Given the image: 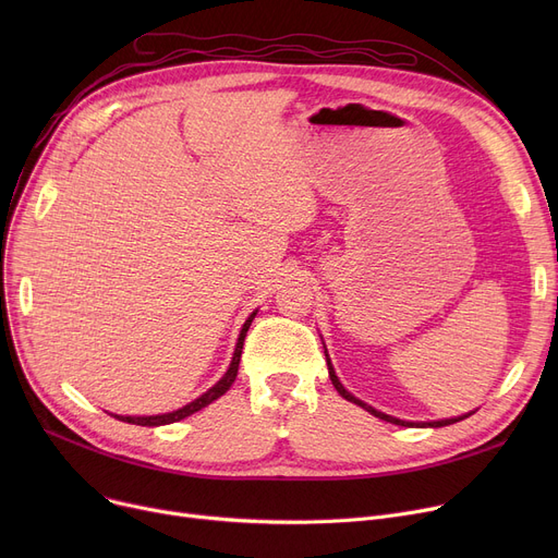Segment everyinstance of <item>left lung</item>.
<instances>
[{"label":"left lung","mask_w":558,"mask_h":558,"mask_svg":"<svg viewBox=\"0 0 558 558\" xmlns=\"http://www.w3.org/2000/svg\"><path fill=\"white\" fill-rule=\"evenodd\" d=\"M326 360H328V373H330V379H332L335 389L339 391V396H341V398H345L348 402H355L357 407L366 409V412H368V414H373L375 418H383V421H387V423H393V425H402V427H414V425H416V427H444V425H452V423H459V421L468 418V416H471V414H475V412H471V414H463V416H454V418H446V421H429V423H409V421H400V418H393V416H389V414L377 412V409H373L371 404L362 402L360 398H355L353 393L345 391V389H343V385L339 383V377H337L335 368H332V362H330V357H328V350H326Z\"/></svg>","instance_id":"obj_1"}]
</instances>
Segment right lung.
<instances>
[{
	"mask_svg": "<svg viewBox=\"0 0 558 558\" xmlns=\"http://www.w3.org/2000/svg\"><path fill=\"white\" fill-rule=\"evenodd\" d=\"M255 314H257V312H253V314L246 318V324L242 326L238 345H234V353H232V362H230L226 375L219 379V383H217L213 389H208L203 396H198L196 400H192L190 404H185V407H181V409H175V412H169V414H158V416H117V414H110V416L120 418V421H124V423L142 425V427H158V425H169V423H175V421H183V418L192 416L194 412H198V409L208 407L210 402H215L217 398H221V396L232 387L234 377H238V368H240V360H242V348H244V337H246V332H248V328H251V324H253Z\"/></svg>",
	"mask_w": 558,
	"mask_h": 558,
	"instance_id": "1",
	"label": "right lung"
}]
</instances>
